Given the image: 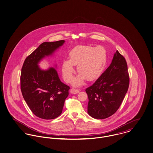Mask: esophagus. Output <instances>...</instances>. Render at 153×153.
Here are the masks:
<instances>
[{"label": "esophagus", "mask_w": 153, "mask_h": 153, "mask_svg": "<svg viewBox=\"0 0 153 153\" xmlns=\"http://www.w3.org/2000/svg\"><path fill=\"white\" fill-rule=\"evenodd\" d=\"M70 92L72 94H76V93H78L79 91L78 90V89H71Z\"/></svg>", "instance_id": "34e87169"}]
</instances>
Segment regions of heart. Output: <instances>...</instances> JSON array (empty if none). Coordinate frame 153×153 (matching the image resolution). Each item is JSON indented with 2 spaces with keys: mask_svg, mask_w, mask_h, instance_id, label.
<instances>
[{
  "mask_svg": "<svg viewBox=\"0 0 153 153\" xmlns=\"http://www.w3.org/2000/svg\"><path fill=\"white\" fill-rule=\"evenodd\" d=\"M107 62V52L102 46L80 45L74 48L69 53V60H65L61 64L64 79L71 82L75 73V65L80 74L73 81L74 86L83 85L86 79L93 81L102 74Z\"/></svg>",
  "mask_w": 153,
  "mask_h": 153,
  "instance_id": "b5f03b06",
  "label": "heart"
}]
</instances>
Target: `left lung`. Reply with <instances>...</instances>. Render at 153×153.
I'll return each mask as SVG.
<instances>
[{
  "label": "left lung",
  "mask_w": 153,
  "mask_h": 153,
  "mask_svg": "<svg viewBox=\"0 0 153 153\" xmlns=\"http://www.w3.org/2000/svg\"><path fill=\"white\" fill-rule=\"evenodd\" d=\"M129 85L126 61L117 51L110 66L85 90L89 99V115L97 120L111 116L120 107Z\"/></svg>",
  "instance_id": "8db88e82"
}]
</instances>
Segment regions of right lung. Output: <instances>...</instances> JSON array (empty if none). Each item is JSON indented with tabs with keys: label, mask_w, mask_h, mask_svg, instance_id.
Returning <instances> with one entry per match:
<instances>
[{
	"label": "right lung",
	"mask_w": 153,
	"mask_h": 153,
	"mask_svg": "<svg viewBox=\"0 0 153 153\" xmlns=\"http://www.w3.org/2000/svg\"><path fill=\"white\" fill-rule=\"evenodd\" d=\"M65 41L43 42L24 62L21 73V90L22 96L36 116L52 120L62 112L70 87L61 82L53 67L42 70L39 62L53 55Z\"/></svg>",
	"instance_id": "add662e5"
}]
</instances>
